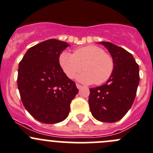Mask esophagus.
Here are the masks:
<instances>
[{
  "label": "esophagus",
  "mask_w": 153,
  "mask_h": 153,
  "mask_svg": "<svg viewBox=\"0 0 153 153\" xmlns=\"http://www.w3.org/2000/svg\"><path fill=\"white\" fill-rule=\"evenodd\" d=\"M76 88H78V89H81V88H82V86L81 85H79V84H76Z\"/></svg>",
  "instance_id": "esophagus-1"
}]
</instances>
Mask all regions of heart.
Here are the masks:
<instances>
[{
    "mask_svg": "<svg viewBox=\"0 0 153 153\" xmlns=\"http://www.w3.org/2000/svg\"><path fill=\"white\" fill-rule=\"evenodd\" d=\"M59 64L68 77L74 79L78 74L77 79L85 84L101 85L107 82L114 71L113 58L99 46H86L75 49L71 54L64 51L59 56Z\"/></svg>",
    "mask_w": 153,
    "mask_h": 153,
    "instance_id": "heart-1",
    "label": "heart"
}]
</instances>
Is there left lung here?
I'll return each instance as SVG.
<instances>
[{"mask_svg":"<svg viewBox=\"0 0 153 153\" xmlns=\"http://www.w3.org/2000/svg\"><path fill=\"white\" fill-rule=\"evenodd\" d=\"M111 55L115 67L105 84L90 89L88 104L98 121L115 123L130 110L139 85V66L130 52L110 42L101 41Z\"/></svg>","mask_w":153,"mask_h":153,"instance_id":"left-lung-1","label":"left lung"}]
</instances>
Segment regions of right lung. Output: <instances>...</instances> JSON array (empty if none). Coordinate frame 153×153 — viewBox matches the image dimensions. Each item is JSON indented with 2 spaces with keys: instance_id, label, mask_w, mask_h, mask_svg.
<instances>
[{
  "instance_id": "right-lung-1",
  "label": "right lung",
  "mask_w": 153,
  "mask_h": 153,
  "mask_svg": "<svg viewBox=\"0 0 153 153\" xmlns=\"http://www.w3.org/2000/svg\"><path fill=\"white\" fill-rule=\"evenodd\" d=\"M70 46L50 39L27 49L19 64L18 88L26 110L37 121L55 124L65 120L79 90L64 73L59 56Z\"/></svg>"
}]
</instances>
